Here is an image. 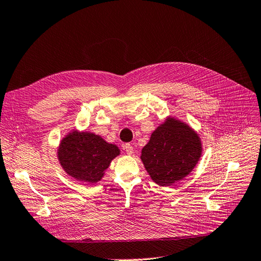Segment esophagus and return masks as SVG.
<instances>
[{
  "mask_svg": "<svg viewBox=\"0 0 261 261\" xmlns=\"http://www.w3.org/2000/svg\"><path fill=\"white\" fill-rule=\"evenodd\" d=\"M123 148H124L125 152H127L128 155H132V154H133V147H132L131 144H125V145L123 146Z\"/></svg>",
  "mask_w": 261,
  "mask_h": 261,
  "instance_id": "obj_1",
  "label": "esophagus"
}]
</instances>
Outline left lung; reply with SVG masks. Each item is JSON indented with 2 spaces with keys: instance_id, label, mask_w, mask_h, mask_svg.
I'll list each match as a JSON object with an SVG mask.
<instances>
[{
  "instance_id": "1",
  "label": "left lung",
  "mask_w": 261,
  "mask_h": 261,
  "mask_svg": "<svg viewBox=\"0 0 261 261\" xmlns=\"http://www.w3.org/2000/svg\"><path fill=\"white\" fill-rule=\"evenodd\" d=\"M201 153L199 134L188 123L168 116L142 148L141 161L156 184L170 187L192 172Z\"/></svg>"
}]
</instances>
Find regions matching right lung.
Segmentation results:
<instances>
[{
    "instance_id": "right-lung-1",
    "label": "right lung",
    "mask_w": 261,
    "mask_h": 261,
    "mask_svg": "<svg viewBox=\"0 0 261 261\" xmlns=\"http://www.w3.org/2000/svg\"><path fill=\"white\" fill-rule=\"evenodd\" d=\"M120 155L116 144L90 131L71 130L61 140L57 159L64 171L77 181L94 184L102 180L112 161Z\"/></svg>"
}]
</instances>
